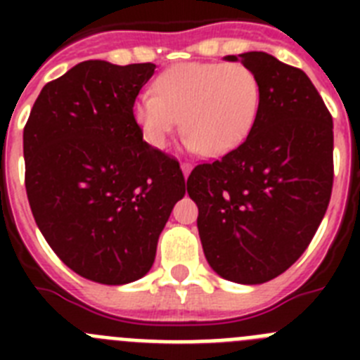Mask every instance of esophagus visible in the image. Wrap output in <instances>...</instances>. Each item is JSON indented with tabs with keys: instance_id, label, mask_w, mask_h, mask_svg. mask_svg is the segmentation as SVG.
<instances>
[{
	"instance_id": "esophagus-1",
	"label": "esophagus",
	"mask_w": 360,
	"mask_h": 360,
	"mask_svg": "<svg viewBox=\"0 0 360 360\" xmlns=\"http://www.w3.org/2000/svg\"><path fill=\"white\" fill-rule=\"evenodd\" d=\"M191 169H193V164H189V162H184V164H182V171H184V174H186V178L189 176Z\"/></svg>"
}]
</instances>
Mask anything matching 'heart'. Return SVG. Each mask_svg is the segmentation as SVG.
I'll use <instances>...</instances> for the list:
<instances>
[{
	"instance_id": "obj_1",
	"label": "heart",
	"mask_w": 360,
	"mask_h": 360,
	"mask_svg": "<svg viewBox=\"0 0 360 360\" xmlns=\"http://www.w3.org/2000/svg\"><path fill=\"white\" fill-rule=\"evenodd\" d=\"M262 106V84L241 63H186L160 73L133 108L144 141L164 149L184 119L186 144L221 157L247 139Z\"/></svg>"
}]
</instances>
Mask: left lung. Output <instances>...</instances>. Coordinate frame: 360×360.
<instances>
[{"label":"left lung","instance_id":"obj_1","mask_svg":"<svg viewBox=\"0 0 360 360\" xmlns=\"http://www.w3.org/2000/svg\"><path fill=\"white\" fill-rule=\"evenodd\" d=\"M225 59L256 73L262 106L238 148L191 171L187 193L212 270L259 285L297 262L328 209L333 120L303 70L265 52Z\"/></svg>","mask_w":360,"mask_h":360}]
</instances>
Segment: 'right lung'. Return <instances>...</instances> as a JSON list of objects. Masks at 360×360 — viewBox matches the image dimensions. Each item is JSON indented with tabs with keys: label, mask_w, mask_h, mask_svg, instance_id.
I'll return each mask as SVG.
<instances>
[{
	"label": "right lung",
	"mask_w": 360,
	"mask_h": 360,
	"mask_svg": "<svg viewBox=\"0 0 360 360\" xmlns=\"http://www.w3.org/2000/svg\"><path fill=\"white\" fill-rule=\"evenodd\" d=\"M155 68L79 63L44 84L23 129L37 227L66 266L103 285L148 274L162 229L186 195L178 160L144 142L133 115Z\"/></svg>",
	"instance_id": "obj_1"
}]
</instances>
